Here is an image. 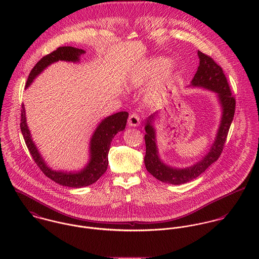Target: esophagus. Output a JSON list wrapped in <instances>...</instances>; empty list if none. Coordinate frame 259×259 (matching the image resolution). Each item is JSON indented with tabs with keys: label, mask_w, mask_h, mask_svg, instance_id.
I'll use <instances>...</instances> for the list:
<instances>
[{
	"label": "esophagus",
	"mask_w": 259,
	"mask_h": 259,
	"mask_svg": "<svg viewBox=\"0 0 259 259\" xmlns=\"http://www.w3.org/2000/svg\"><path fill=\"white\" fill-rule=\"evenodd\" d=\"M141 123V118L137 113H133L128 117V125L130 126H138Z\"/></svg>",
	"instance_id": "1"
}]
</instances>
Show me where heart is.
Masks as SVG:
<instances>
[{
    "mask_svg": "<svg viewBox=\"0 0 259 259\" xmlns=\"http://www.w3.org/2000/svg\"><path fill=\"white\" fill-rule=\"evenodd\" d=\"M170 67V62L167 59L157 58L151 60L146 68L138 72L137 76L143 77L145 75H151V76H159L165 74Z\"/></svg>",
    "mask_w": 259,
    "mask_h": 259,
    "instance_id": "b5f03b06",
    "label": "heart"
}]
</instances>
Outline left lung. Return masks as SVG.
<instances>
[{
    "label": "left lung",
    "mask_w": 259,
    "mask_h": 259,
    "mask_svg": "<svg viewBox=\"0 0 259 259\" xmlns=\"http://www.w3.org/2000/svg\"><path fill=\"white\" fill-rule=\"evenodd\" d=\"M199 58V66L194 74L191 84L192 87H200L212 92L219 96L222 105V117L221 126L214 144L209 152L197 163L187 168H174L164 164L158 157L157 148L155 145V133L151 125L152 116H149L146 124L145 141H146V155L145 163L148 172L156 180L170 185H182L196 179L205 169L219 159L222 154V149L226 142L228 131L232 122L235 111V99L231 94L227 78L215 61L201 53L197 52Z\"/></svg>",
    "instance_id": "left-lung-1"
}]
</instances>
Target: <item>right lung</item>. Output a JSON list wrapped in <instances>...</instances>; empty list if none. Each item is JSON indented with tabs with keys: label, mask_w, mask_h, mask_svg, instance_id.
Masks as SVG:
<instances>
[{
	"label": "right lung",
	"mask_w": 259,
	"mask_h": 259,
	"mask_svg": "<svg viewBox=\"0 0 259 259\" xmlns=\"http://www.w3.org/2000/svg\"><path fill=\"white\" fill-rule=\"evenodd\" d=\"M84 54L83 50L74 47H60L51 54L42 57L29 74L26 88H28L37 74H40L48 66L58 61L78 62L79 56ZM128 113L126 111H119L106 117L97 127L91 140V159L88 165L78 172H64L55 171L48 167L37 151L35 144L32 141L30 131L26 121V112L24 105L21 109V131L32 157L37 163L42 174L56 182L59 185L70 187H82L96 183L107 170L109 164V150L113 137L120 131H123L126 125Z\"/></svg>",
	"instance_id": "obj_1"
}]
</instances>
